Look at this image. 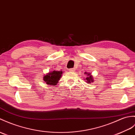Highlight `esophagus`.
<instances>
[{"instance_id": "obj_1", "label": "esophagus", "mask_w": 135, "mask_h": 135, "mask_svg": "<svg viewBox=\"0 0 135 135\" xmlns=\"http://www.w3.org/2000/svg\"><path fill=\"white\" fill-rule=\"evenodd\" d=\"M75 71V69H74V68H71L69 70V71L71 72V73H73V72H74Z\"/></svg>"}]
</instances>
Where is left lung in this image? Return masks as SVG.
I'll return each mask as SVG.
<instances>
[{"label": "left lung", "instance_id": "obj_1", "mask_svg": "<svg viewBox=\"0 0 135 135\" xmlns=\"http://www.w3.org/2000/svg\"><path fill=\"white\" fill-rule=\"evenodd\" d=\"M84 74H85L87 76V77L85 78L84 80H86L87 83H91V82H93L94 81V78L93 77V75H91V74L90 73H84Z\"/></svg>", "mask_w": 135, "mask_h": 135}]
</instances>
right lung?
Wrapping results in <instances>:
<instances>
[{
  "label": "right lung",
  "mask_w": 135,
  "mask_h": 135,
  "mask_svg": "<svg viewBox=\"0 0 135 135\" xmlns=\"http://www.w3.org/2000/svg\"><path fill=\"white\" fill-rule=\"evenodd\" d=\"M62 73L63 71H58L55 70L49 72L46 74V75H44L43 80L48 85L56 86L61 78Z\"/></svg>",
  "instance_id": "add662e5"
}]
</instances>
